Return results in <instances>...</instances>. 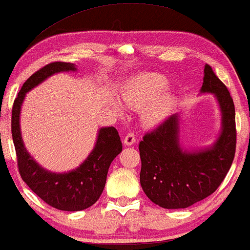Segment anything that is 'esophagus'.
Masks as SVG:
<instances>
[{
	"instance_id": "esophagus-1",
	"label": "esophagus",
	"mask_w": 250,
	"mask_h": 250,
	"mask_svg": "<svg viewBox=\"0 0 250 250\" xmlns=\"http://www.w3.org/2000/svg\"><path fill=\"white\" fill-rule=\"evenodd\" d=\"M135 142V135L133 133H128L124 138V145L125 146H132Z\"/></svg>"
}]
</instances>
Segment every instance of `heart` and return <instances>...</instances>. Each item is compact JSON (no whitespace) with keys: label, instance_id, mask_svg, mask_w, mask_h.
I'll return each instance as SVG.
<instances>
[{"label":"heart","instance_id":"1","mask_svg":"<svg viewBox=\"0 0 250 250\" xmlns=\"http://www.w3.org/2000/svg\"><path fill=\"white\" fill-rule=\"evenodd\" d=\"M167 86L168 80L163 74L144 72L133 77L126 83L123 88V96H124L125 102L132 109L141 110L154 101L161 93L167 88ZM176 104L177 99L174 94H162L157 101L145 111V124L147 126L160 124L172 112V110L176 108Z\"/></svg>","mask_w":250,"mask_h":250}]
</instances>
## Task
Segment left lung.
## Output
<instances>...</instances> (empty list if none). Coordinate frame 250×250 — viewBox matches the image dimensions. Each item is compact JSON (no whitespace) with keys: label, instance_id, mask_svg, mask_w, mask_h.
Here are the masks:
<instances>
[{"label":"left lung","instance_id":"8db88e82","mask_svg":"<svg viewBox=\"0 0 250 250\" xmlns=\"http://www.w3.org/2000/svg\"><path fill=\"white\" fill-rule=\"evenodd\" d=\"M200 94H211L220 112V131L211 145L185 147L181 113H174L139 145L140 184L148 199L164 209H185L218 188L235 153V110L226 86L208 64Z\"/></svg>","mask_w":250,"mask_h":250}]
</instances>
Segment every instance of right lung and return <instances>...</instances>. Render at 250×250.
<instances>
[{
  "label": "right lung",
  "instance_id": "obj_1",
  "mask_svg": "<svg viewBox=\"0 0 250 250\" xmlns=\"http://www.w3.org/2000/svg\"><path fill=\"white\" fill-rule=\"evenodd\" d=\"M73 63L55 62L42 67L24 83L12 106L11 132L22 180L44 202L63 211H80L92 207L104 189L111 162L122 153V141L112 126L101 127L92 149L79 167L67 172L47 170L28 153L21 131V112L30 90L56 73L76 72Z\"/></svg>",
  "mask_w": 250,
  "mask_h": 250
}]
</instances>
